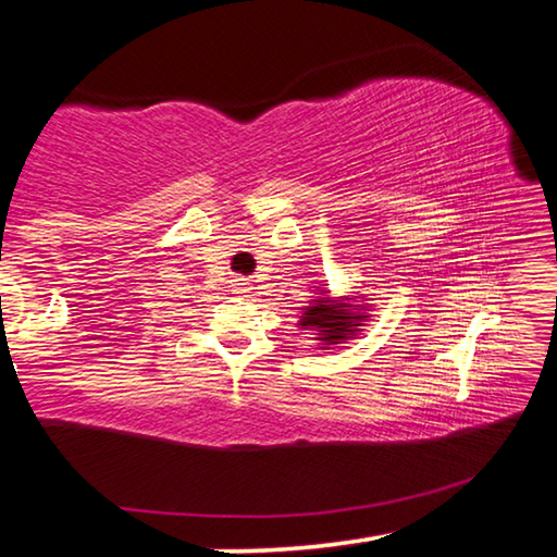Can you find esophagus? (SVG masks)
Listing matches in <instances>:
<instances>
[{"label":"esophagus","mask_w":557,"mask_h":557,"mask_svg":"<svg viewBox=\"0 0 557 557\" xmlns=\"http://www.w3.org/2000/svg\"><path fill=\"white\" fill-rule=\"evenodd\" d=\"M250 289H252L250 280H245V277H238V280H235V287H233L235 295H240V297H248V292H250Z\"/></svg>","instance_id":"34e87169"}]
</instances>
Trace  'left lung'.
I'll use <instances>...</instances> for the list:
<instances>
[{
  "label": "left lung",
  "instance_id": "8db88e82",
  "mask_svg": "<svg viewBox=\"0 0 557 557\" xmlns=\"http://www.w3.org/2000/svg\"><path fill=\"white\" fill-rule=\"evenodd\" d=\"M358 317L346 309V305H332L329 299H319L317 307H309L301 317V326L319 329V338L329 344H338L354 334Z\"/></svg>",
  "mask_w": 557,
  "mask_h": 557
}]
</instances>
